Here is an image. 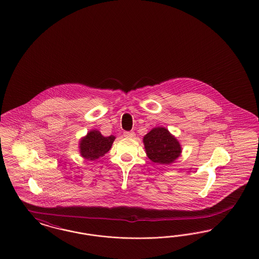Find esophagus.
<instances>
[{
    "instance_id": "esophagus-1",
    "label": "esophagus",
    "mask_w": 259,
    "mask_h": 259,
    "mask_svg": "<svg viewBox=\"0 0 259 259\" xmlns=\"http://www.w3.org/2000/svg\"><path fill=\"white\" fill-rule=\"evenodd\" d=\"M123 136H124L125 138H130V139H132V138H134L136 134H135L134 132H124L123 133Z\"/></svg>"
}]
</instances>
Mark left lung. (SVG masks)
Masks as SVG:
<instances>
[{"label": "left lung", "mask_w": 259, "mask_h": 259, "mask_svg": "<svg viewBox=\"0 0 259 259\" xmlns=\"http://www.w3.org/2000/svg\"><path fill=\"white\" fill-rule=\"evenodd\" d=\"M143 142L146 155L157 164L175 163L182 152L178 140L165 127H154L145 135Z\"/></svg>", "instance_id": "8db88e82"}]
</instances>
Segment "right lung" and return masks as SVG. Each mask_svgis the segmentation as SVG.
Listing matches in <instances>:
<instances>
[{
  "label": "right lung",
  "mask_w": 259,
  "mask_h": 259,
  "mask_svg": "<svg viewBox=\"0 0 259 259\" xmlns=\"http://www.w3.org/2000/svg\"><path fill=\"white\" fill-rule=\"evenodd\" d=\"M115 137H104L97 129L88 132L79 142L80 155L89 161H94L105 155L112 147Z\"/></svg>",
  "instance_id": "right-lung-1"
}]
</instances>
